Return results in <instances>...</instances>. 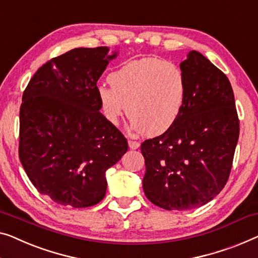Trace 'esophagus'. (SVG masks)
<instances>
[{
  "instance_id": "1",
  "label": "esophagus",
  "mask_w": 258,
  "mask_h": 258,
  "mask_svg": "<svg viewBox=\"0 0 258 258\" xmlns=\"http://www.w3.org/2000/svg\"><path fill=\"white\" fill-rule=\"evenodd\" d=\"M128 146L131 149H138L140 147V144L138 141H133V140H128Z\"/></svg>"
}]
</instances>
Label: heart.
Segmentation results:
<instances>
[{
	"label": "heart",
	"instance_id": "b5f03b06",
	"mask_svg": "<svg viewBox=\"0 0 258 258\" xmlns=\"http://www.w3.org/2000/svg\"><path fill=\"white\" fill-rule=\"evenodd\" d=\"M111 87H99L97 101L111 125L127 113L131 127L156 137L170 130L186 99V81L175 63L155 56L128 61L109 75Z\"/></svg>",
	"mask_w": 258,
	"mask_h": 258
}]
</instances>
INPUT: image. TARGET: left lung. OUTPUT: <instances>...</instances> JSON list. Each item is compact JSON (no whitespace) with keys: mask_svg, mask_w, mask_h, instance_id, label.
<instances>
[{"mask_svg":"<svg viewBox=\"0 0 258 258\" xmlns=\"http://www.w3.org/2000/svg\"><path fill=\"white\" fill-rule=\"evenodd\" d=\"M179 68L186 81L182 113L166 133L141 145L146 197L168 211L203 206L220 194L240 133L227 76L197 51Z\"/></svg>","mask_w":258,"mask_h":258,"instance_id":"obj_1","label":"left lung"}]
</instances>
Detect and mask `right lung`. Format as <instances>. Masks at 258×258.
Returning a JSON list of instances; mask_svg holds the SVG:
<instances>
[{"label": "right lung", "instance_id": "add662e5", "mask_svg": "<svg viewBox=\"0 0 258 258\" xmlns=\"http://www.w3.org/2000/svg\"><path fill=\"white\" fill-rule=\"evenodd\" d=\"M79 47L38 69L23 94L19 159L34 187L63 206L105 197L106 170L127 152L125 137L99 112L97 83L118 48Z\"/></svg>", "mask_w": 258, "mask_h": 258}]
</instances>
